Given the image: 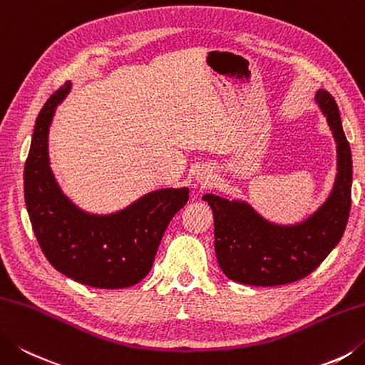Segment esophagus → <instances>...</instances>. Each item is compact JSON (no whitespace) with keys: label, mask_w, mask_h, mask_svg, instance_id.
Returning a JSON list of instances; mask_svg holds the SVG:
<instances>
[{"label":"esophagus","mask_w":365,"mask_h":365,"mask_svg":"<svg viewBox=\"0 0 365 365\" xmlns=\"http://www.w3.org/2000/svg\"><path fill=\"white\" fill-rule=\"evenodd\" d=\"M212 178V171L208 167H198L195 170V181L200 184H206L210 182V180Z\"/></svg>","instance_id":"34e87169"}]
</instances>
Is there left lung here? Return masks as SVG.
I'll use <instances>...</instances> for the list:
<instances>
[{
  "label": "left lung",
  "instance_id": "1",
  "mask_svg": "<svg viewBox=\"0 0 365 365\" xmlns=\"http://www.w3.org/2000/svg\"><path fill=\"white\" fill-rule=\"evenodd\" d=\"M316 105L336 144V175L326 202L297 224L267 221L243 200L206 194L215 216V250L227 278L247 286H281L310 274L339 245L351 210L353 160L334 97L319 88Z\"/></svg>",
  "mask_w": 365,
  "mask_h": 365
}]
</instances>
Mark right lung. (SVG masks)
Returning <instances> with one entry per match:
<instances>
[{
  "mask_svg": "<svg viewBox=\"0 0 365 365\" xmlns=\"http://www.w3.org/2000/svg\"><path fill=\"white\" fill-rule=\"evenodd\" d=\"M71 81L51 95L34 123L25 162V203L33 232L55 270L81 284L120 289L146 277L173 216L189 200V187L148 192L125 208L93 215L61 190L49 159V128Z\"/></svg>",
  "mask_w": 365,
  "mask_h": 365,
  "instance_id": "obj_1",
  "label": "right lung"
}]
</instances>
